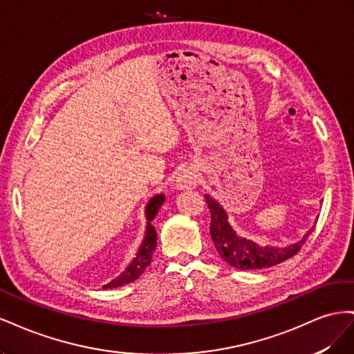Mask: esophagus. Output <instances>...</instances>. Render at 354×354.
Here are the masks:
<instances>
[{
    "instance_id": "1",
    "label": "esophagus",
    "mask_w": 354,
    "mask_h": 354,
    "mask_svg": "<svg viewBox=\"0 0 354 354\" xmlns=\"http://www.w3.org/2000/svg\"><path fill=\"white\" fill-rule=\"evenodd\" d=\"M199 183V173L195 168H185L181 173L178 174L176 180V187L180 190H186V189H194Z\"/></svg>"
}]
</instances>
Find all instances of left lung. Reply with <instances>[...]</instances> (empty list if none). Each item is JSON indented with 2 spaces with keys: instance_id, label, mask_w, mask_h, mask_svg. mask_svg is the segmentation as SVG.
<instances>
[{
  "instance_id": "obj_1",
  "label": "left lung",
  "mask_w": 354,
  "mask_h": 354,
  "mask_svg": "<svg viewBox=\"0 0 354 354\" xmlns=\"http://www.w3.org/2000/svg\"><path fill=\"white\" fill-rule=\"evenodd\" d=\"M205 201L211 212V239L216 245L218 255L234 269L259 270L291 259L301 250L303 243L315 229V226L308 229L301 239L285 246L259 245L251 239L241 236L233 230L227 220L229 217L226 209L216 199L205 195Z\"/></svg>"
}]
</instances>
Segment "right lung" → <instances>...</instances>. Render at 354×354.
<instances>
[{
  "label": "right lung",
  "mask_w": 354,
  "mask_h": 354,
  "mask_svg": "<svg viewBox=\"0 0 354 354\" xmlns=\"http://www.w3.org/2000/svg\"><path fill=\"white\" fill-rule=\"evenodd\" d=\"M165 201L164 194L160 195H155L153 198H151V201L147 202L145 214H146V233H145V238L142 241V245L138 246V251L136 254L134 259L131 260V263L128 264L127 269L118 276L115 277L113 281H111L109 283H106L103 288H118V286H122L127 283H131L134 282L137 277H140L142 273L146 270V267L151 264L152 260V255L153 251L156 248V232L155 227L152 224V220L156 217V214L162 205Z\"/></svg>",
  "instance_id": "obj_1"
}]
</instances>
